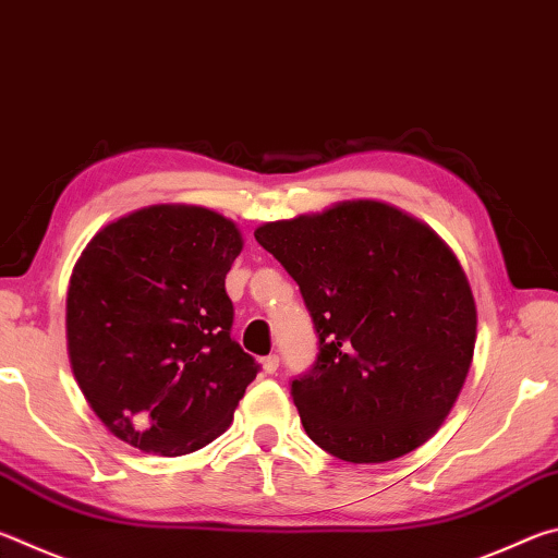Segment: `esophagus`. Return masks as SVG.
<instances>
[{"label":"esophagus","mask_w":558,"mask_h":558,"mask_svg":"<svg viewBox=\"0 0 558 558\" xmlns=\"http://www.w3.org/2000/svg\"><path fill=\"white\" fill-rule=\"evenodd\" d=\"M278 366H280V356L278 354L263 356V372H266V374H276Z\"/></svg>","instance_id":"34e87169"}]
</instances>
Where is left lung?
<instances>
[{
  "mask_svg": "<svg viewBox=\"0 0 558 558\" xmlns=\"http://www.w3.org/2000/svg\"><path fill=\"white\" fill-rule=\"evenodd\" d=\"M300 286L315 364L290 381L305 433L347 462H386L446 421L475 349L465 272L428 226L379 202L260 226Z\"/></svg>",
  "mask_w": 558,
  "mask_h": 558,
  "instance_id": "8db88e82",
  "label": "left lung"
}]
</instances>
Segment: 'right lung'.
Wrapping results in <instances>:
<instances>
[{"label":"right lung","instance_id":"1","mask_svg":"<svg viewBox=\"0 0 558 558\" xmlns=\"http://www.w3.org/2000/svg\"><path fill=\"white\" fill-rule=\"evenodd\" d=\"M235 226L149 206L96 233L69 288V354L90 409L145 452L186 456L233 421L260 364L231 337Z\"/></svg>","mask_w":558,"mask_h":558}]
</instances>
